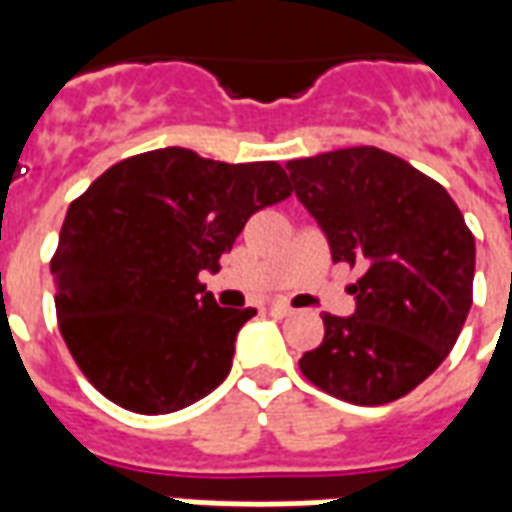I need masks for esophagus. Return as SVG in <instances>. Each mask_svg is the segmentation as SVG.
<instances>
[{"instance_id":"34e87169","label":"esophagus","mask_w":512,"mask_h":512,"mask_svg":"<svg viewBox=\"0 0 512 512\" xmlns=\"http://www.w3.org/2000/svg\"><path fill=\"white\" fill-rule=\"evenodd\" d=\"M268 312H271V315H274V318H290V315H293V307H290V304H282V301H277V304H271V307H268Z\"/></svg>"}]
</instances>
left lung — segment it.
<instances>
[{"instance_id": "8db88e82", "label": "left lung", "mask_w": 512, "mask_h": 512, "mask_svg": "<svg viewBox=\"0 0 512 512\" xmlns=\"http://www.w3.org/2000/svg\"><path fill=\"white\" fill-rule=\"evenodd\" d=\"M296 197L334 263L362 268L356 312H323V343L299 359L307 381L354 406L408 395L447 359L474 282V235L447 189L378 147L288 161Z\"/></svg>"}]
</instances>
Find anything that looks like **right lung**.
Returning <instances> with one entry per match:
<instances>
[{"label": "right lung", "instance_id": "add662e5", "mask_svg": "<svg viewBox=\"0 0 512 512\" xmlns=\"http://www.w3.org/2000/svg\"><path fill=\"white\" fill-rule=\"evenodd\" d=\"M277 161L224 164L186 147L123 158L71 202L51 257L60 334L117 406L169 414L222 384L257 310L219 307V271L249 216L288 200Z\"/></svg>", "mask_w": 512, "mask_h": 512}]
</instances>
